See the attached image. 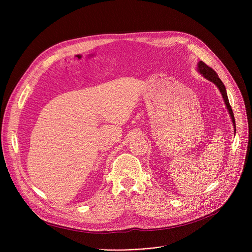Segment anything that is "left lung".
Here are the masks:
<instances>
[{
    "mask_svg": "<svg viewBox=\"0 0 252 252\" xmlns=\"http://www.w3.org/2000/svg\"><path fill=\"white\" fill-rule=\"evenodd\" d=\"M197 70L198 72H199L204 78H206L207 81L214 83L218 89L220 90V94L222 96V99H223V102L224 104H226V107L228 109V112L230 114V117L232 119V123H233V126H234V130L236 133V124H235V118H234V114H233V111H232V108L230 106V102H229V99H228V95H227V91H226V88H224V85L222 84V82L220 79L219 75L217 74V72L213 69L210 68L209 66H207L204 62L202 61H199L197 63Z\"/></svg>",
    "mask_w": 252,
    "mask_h": 252,
    "instance_id": "left-lung-1",
    "label": "left lung"
}]
</instances>
